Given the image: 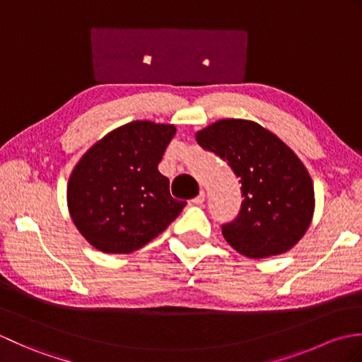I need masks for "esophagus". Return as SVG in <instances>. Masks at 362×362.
Instances as JSON below:
<instances>
[{"mask_svg": "<svg viewBox=\"0 0 362 362\" xmlns=\"http://www.w3.org/2000/svg\"><path fill=\"white\" fill-rule=\"evenodd\" d=\"M204 201H205V193H204V191H201V193H199V196H196L191 202H193L194 205H202Z\"/></svg>", "mask_w": 362, "mask_h": 362, "instance_id": "esophagus-1", "label": "esophagus"}]
</instances>
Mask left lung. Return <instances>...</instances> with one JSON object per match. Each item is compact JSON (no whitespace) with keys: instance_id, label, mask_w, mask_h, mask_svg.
Instances as JSON below:
<instances>
[{"instance_id":"8db88e82","label":"left lung","mask_w":362,"mask_h":362,"mask_svg":"<svg viewBox=\"0 0 362 362\" xmlns=\"http://www.w3.org/2000/svg\"><path fill=\"white\" fill-rule=\"evenodd\" d=\"M196 140L241 179L244 201L238 218L222 226L226 241L249 258L294 247L314 213L313 180L294 151L247 119H219L199 130Z\"/></svg>"}]
</instances>
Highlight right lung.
<instances>
[{
  "label": "right lung",
  "instance_id": "add662e5",
  "mask_svg": "<svg viewBox=\"0 0 362 362\" xmlns=\"http://www.w3.org/2000/svg\"><path fill=\"white\" fill-rule=\"evenodd\" d=\"M175 135L173 124L132 121L83 153L66 187L74 226L104 253H130L158 236L187 202L169 193L158 163Z\"/></svg>",
  "mask_w": 362,
  "mask_h": 362
}]
</instances>
